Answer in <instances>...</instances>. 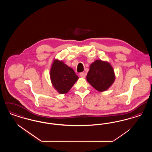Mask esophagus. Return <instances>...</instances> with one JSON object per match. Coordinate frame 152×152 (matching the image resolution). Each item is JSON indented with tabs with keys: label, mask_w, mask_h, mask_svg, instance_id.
Segmentation results:
<instances>
[{
	"label": "esophagus",
	"mask_w": 152,
	"mask_h": 152,
	"mask_svg": "<svg viewBox=\"0 0 152 152\" xmlns=\"http://www.w3.org/2000/svg\"><path fill=\"white\" fill-rule=\"evenodd\" d=\"M79 75L81 77H82V78H85L86 74L85 73L81 72L80 73Z\"/></svg>",
	"instance_id": "1"
}]
</instances>
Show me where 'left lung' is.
Returning <instances> with one entry per match:
<instances>
[{
	"mask_svg": "<svg viewBox=\"0 0 152 152\" xmlns=\"http://www.w3.org/2000/svg\"><path fill=\"white\" fill-rule=\"evenodd\" d=\"M113 67L107 61L96 60L92 63L87 73V81L99 92L108 90L115 80Z\"/></svg>",
	"mask_w": 152,
	"mask_h": 152,
	"instance_id": "1",
	"label": "left lung"
}]
</instances>
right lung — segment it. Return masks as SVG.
I'll return each mask as SVG.
<instances>
[{
    "label": "right lung",
    "mask_w": 152,
    "mask_h": 152,
    "mask_svg": "<svg viewBox=\"0 0 152 152\" xmlns=\"http://www.w3.org/2000/svg\"><path fill=\"white\" fill-rule=\"evenodd\" d=\"M50 79L54 88L60 94L69 92L79 77L72 68L64 64L61 60L55 59L51 65Z\"/></svg>",
    "instance_id": "right-lung-1"
}]
</instances>
